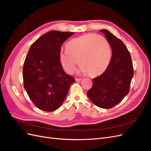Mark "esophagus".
Returning a JSON list of instances; mask_svg holds the SVG:
<instances>
[{
  "instance_id": "obj_1",
  "label": "esophagus",
  "mask_w": 151,
  "mask_h": 151,
  "mask_svg": "<svg viewBox=\"0 0 151 151\" xmlns=\"http://www.w3.org/2000/svg\"><path fill=\"white\" fill-rule=\"evenodd\" d=\"M75 80H76V82H78V81H81L82 80V79H80V78H76Z\"/></svg>"
}]
</instances>
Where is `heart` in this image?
<instances>
[{"mask_svg": "<svg viewBox=\"0 0 151 151\" xmlns=\"http://www.w3.org/2000/svg\"><path fill=\"white\" fill-rule=\"evenodd\" d=\"M66 52L59 55L60 64L67 74H72L79 63V72L92 77L102 75L111 62V51L108 41L103 36L87 34L68 42Z\"/></svg>", "mask_w": 151, "mask_h": 151, "instance_id": "1", "label": "heart"}]
</instances>
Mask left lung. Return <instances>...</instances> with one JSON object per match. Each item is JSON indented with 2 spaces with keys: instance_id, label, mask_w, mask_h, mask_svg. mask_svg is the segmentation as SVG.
I'll return each instance as SVG.
<instances>
[{
  "instance_id": "1",
  "label": "left lung",
  "mask_w": 151,
  "mask_h": 151,
  "mask_svg": "<svg viewBox=\"0 0 151 151\" xmlns=\"http://www.w3.org/2000/svg\"><path fill=\"white\" fill-rule=\"evenodd\" d=\"M100 31L110 45L112 57L106 70L93 79V86L87 95L97 106L109 109L129 94L134 68L130 52L122 41L107 29Z\"/></svg>"
}]
</instances>
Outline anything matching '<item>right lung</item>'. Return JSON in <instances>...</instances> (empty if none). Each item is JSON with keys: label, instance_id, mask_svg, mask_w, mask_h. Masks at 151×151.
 Listing matches in <instances>:
<instances>
[{"label": "right lung", "instance_id": "1", "mask_svg": "<svg viewBox=\"0 0 151 151\" xmlns=\"http://www.w3.org/2000/svg\"><path fill=\"white\" fill-rule=\"evenodd\" d=\"M74 32L51 31L31 45L22 70L24 88L31 101L45 111L61 106L74 77L62 69L59 60L63 43Z\"/></svg>", "mask_w": 151, "mask_h": 151}]
</instances>
